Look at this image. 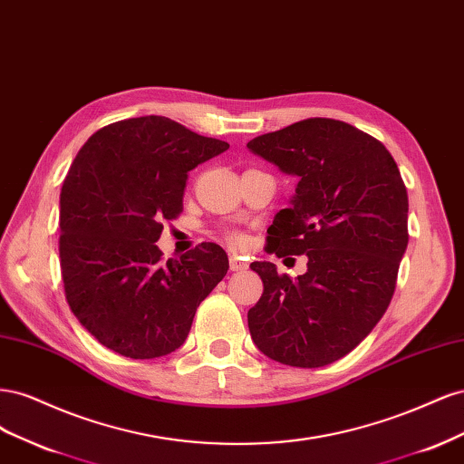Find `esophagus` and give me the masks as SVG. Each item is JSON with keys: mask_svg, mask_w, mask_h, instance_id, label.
I'll list each match as a JSON object with an SVG mask.
<instances>
[{"mask_svg": "<svg viewBox=\"0 0 464 464\" xmlns=\"http://www.w3.org/2000/svg\"><path fill=\"white\" fill-rule=\"evenodd\" d=\"M228 263H230V271H244V269H247V263L242 261L240 257H236V256H230Z\"/></svg>", "mask_w": 464, "mask_h": 464, "instance_id": "esophagus-1", "label": "esophagus"}]
</instances>
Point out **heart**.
I'll list each match as a JSON object with an SVG mask.
<instances>
[{
	"label": "heart",
	"mask_w": 464,
	"mask_h": 464,
	"mask_svg": "<svg viewBox=\"0 0 464 464\" xmlns=\"http://www.w3.org/2000/svg\"><path fill=\"white\" fill-rule=\"evenodd\" d=\"M228 237H230V242H232V244H242V236H240V234L232 232V234H228Z\"/></svg>",
	"instance_id": "b5f03b06"
}]
</instances>
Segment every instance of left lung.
<instances>
[{
    "instance_id": "left-lung-1",
    "label": "left lung",
    "mask_w": 464,
    "mask_h": 464,
    "mask_svg": "<svg viewBox=\"0 0 464 464\" xmlns=\"http://www.w3.org/2000/svg\"><path fill=\"white\" fill-rule=\"evenodd\" d=\"M298 178L288 208L266 230V254L307 256L292 280L271 261L249 266L263 280L247 312L265 356L321 368L354 350L383 317L409 246V195L391 152L375 137L331 118H307L247 143Z\"/></svg>"
}]
</instances>
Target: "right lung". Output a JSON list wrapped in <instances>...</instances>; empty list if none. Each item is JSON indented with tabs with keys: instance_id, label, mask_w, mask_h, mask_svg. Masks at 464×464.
I'll return each instance as SVG.
<instances>
[{
	"instance_id": "right-lung-1",
	"label": "right lung",
	"mask_w": 464,
	"mask_h": 464,
	"mask_svg": "<svg viewBox=\"0 0 464 464\" xmlns=\"http://www.w3.org/2000/svg\"><path fill=\"white\" fill-rule=\"evenodd\" d=\"M230 145L164 116L130 118L81 147L60 193V261L73 315L102 346L150 360L184 344L199 304L228 271L203 242L162 261V222L184 208L188 172Z\"/></svg>"
}]
</instances>
